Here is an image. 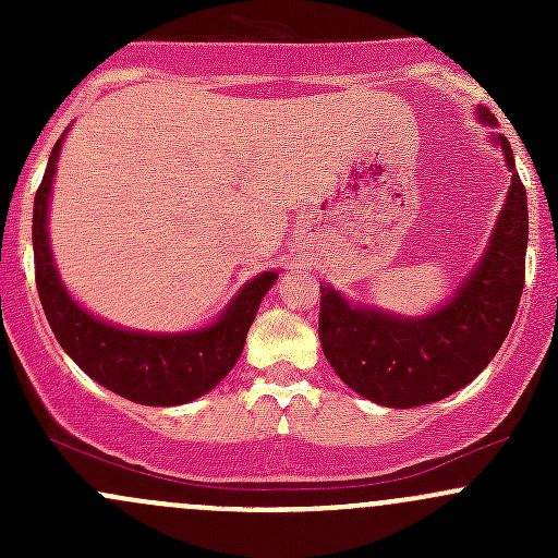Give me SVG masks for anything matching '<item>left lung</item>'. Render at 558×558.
<instances>
[{"mask_svg":"<svg viewBox=\"0 0 558 558\" xmlns=\"http://www.w3.org/2000/svg\"><path fill=\"white\" fill-rule=\"evenodd\" d=\"M481 121L497 123V118L481 107ZM497 140L513 170L510 143L502 134ZM526 189L513 172L486 256L453 300L426 318L351 307L335 289L320 286V348L342 384L386 408H418L475 380L497 356L519 311L526 278Z\"/></svg>","mask_w":558,"mask_h":558,"instance_id":"8db88e82","label":"left lung"}]
</instances>
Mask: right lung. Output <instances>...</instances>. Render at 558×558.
<instances>
[{"mask_svg": "<svg viewBox=\"0 0 558 558\" xmlns=\"http://www.w3.org/2000/svg\"><path fill=\"white\" fill-rule=\"evenodd\" d=\"M61 140L50 150L48 170L35 194L32 243L35 280L45 318L72 362L118 397L140 404H183L210 391L229 375L245 345L247 329L278 272H264L243 286L227 313L191 335H143L97 320L66 296L48 245V196Z\"/></svg>", "mask_w": 558, "mask_h": 558, "instance_id": "right-lung-1", "label": "right lung"}]
</instances>
